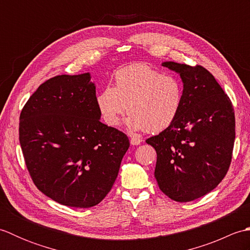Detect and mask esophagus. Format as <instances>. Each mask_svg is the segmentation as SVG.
Instances as JSON below:
<instances>
[{
	"mask_svg": "<svg viewBox=\"0 0 250 250\" xmlns=\"http://www.w3.org/2000/svg\"><path fill=\"white\" fill-rule=\"evenodd\" d=\"M130 143L132 145H140L142 143V139L139 136H131L130 139Z\"/></svg>",
	"mask_w": 250,
	"mask_h": 250,
	"instance_id": "1",
	"label": "esophagus"
}]
</instances>
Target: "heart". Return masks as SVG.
Returning a JSON list of instances; mask_svg holds the SVG:
<instances>
[{"label": "heart", "instance_id": "b5f03b06", "mask_svg": "<svg viewBox=\"0 0 250 250\" xmlns=\"http://www.w3.org/2000/svg\"><path fill=\"white\" fill-rule=\"evenodd\" d=\"M184 95L182 79L135 63L116 72L115 88H104L98 95L97 105L109 126L118 125L120 117L128 110L129 128L158 133L177 119Z\"/></svg>", "mask_w": 250, "mask_h": 250}]
</instances>
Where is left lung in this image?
I'll list each match as a JSON object with an SVG mask.
<instances>
[{
  "label": "left lung",
  "instance_id": "8db88e82",
  "mask_svg": "<svg viewBox=\"0 0 250 250\" xmlns=\"http://www.w3.org/2000/svg\"><path fill=\"white\" fill-rule=\"evenodd\" d=\"M162 65L180 74L184 104L174 124L146 143L157 151L159 188L174 201L190 202L210 192L228 173L235 140L234 108L205 67Z\"/></svg>",
  "mask_w": 250,
  "mask_h": 250
}]
</instances>
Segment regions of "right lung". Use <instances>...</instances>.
I'll list each match as a JSON object with an SVG mask.
<instances>
[{
    "mask_svg": "<svg viewBox=\"0 0 250 250\" xmlns=\"http://www.w3.org/2000/svg\"><path fill=\"white\" fill-rule=\"evenodd\" d=\"M100 117L89 73L48 79L21 110L26 168L37 189L58 203L88 208L113 187L130 142Z\"/></svg>",
    "mask_w": 250,
    "mask_h": 250,
    "instance_id": "obj_1",
    "label": "right lung"
}]
</instances>
